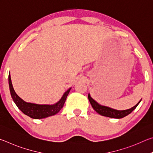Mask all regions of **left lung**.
<instances>
[{"label": "left lung", "instance_id": "1", "mask_svg": "<svg viewBox=\"0 0 153 153\" xmlns=\"http://www.w3.org/2000/svg\"><path fill=\"white\" fill-rule=\"evenodd\" d=\"M88 99L89 101L91 104L92 108L97 111V112L101 115L102 116H105V117H111V118H116V119H120L126 117L129 113H131L132 111L135 109L137 106L140 102L141 100H140L137 104L134 106V107H131V108H129V109L127 110H123V111H118L113 109V108H111L110 107H105V106H102L98 104L97 102H96L95 100L93 99V98L90 97V94H88Z\"/></svg>", "mask_w": 153, "mask_h": 153}]
</instances>
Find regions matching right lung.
Wrapping results in <instances>:
<instances>
[{
    "mask_svg": "<svg viewBox=\"0 0 153 153\" xmlns=\"http://www.w3.org/2000/svg\"><path fill=\"white\" fill-rule=\"evenodd\" d=\"M9 90L11 92V97L13 100L15 105L19 109L24 113L25 115L29 116L31 118L33 119H42L46 118L50 116L54 115L59 113L62 108H63L64 103L65 102L67 95L69 94V91L71 88L67 90V91L64 93L63 97L55 104L54 105H38L34 104V103L26 102L22 100L19 96H18L16 92H15L13 87L11 76L10 74H9Z\"/></svg>",
    "mask_w": 153,
    "mask_h": 153,
    "instance_id": "1",
    "label": "right lung"
}]
</instances>
